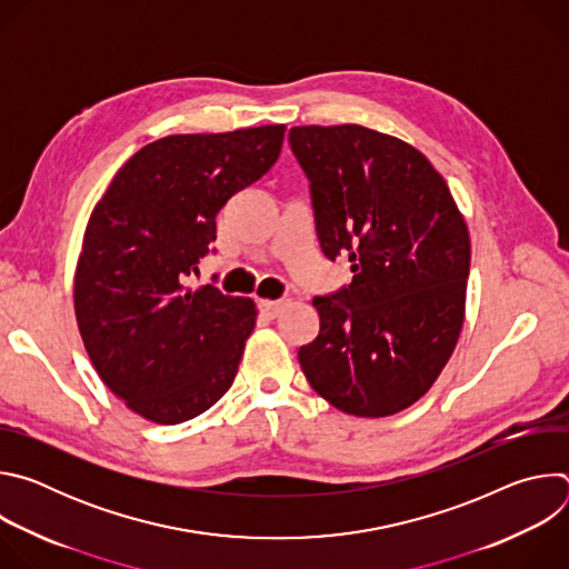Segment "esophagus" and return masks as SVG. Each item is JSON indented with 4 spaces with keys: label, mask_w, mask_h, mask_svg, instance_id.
I'll return each instance as SVG.
<instances>
[{
    "label": "esophagus",
    "mask_w": 569,
    "mask_h": 569,
    "mask_svg": "<svg viewBox=\"0 0 569 569\" xmlns=\"http://www.w3.org/2000/svg\"><path fill=\"white\" fill-rule=\"evenodd\" d=\"M281 308H283V301H272V299L259 301V310H261V315L268 317V319H274V317L281 312Z\"/></svg>",
    "instance_id": "34e87169"
}]
</instances>
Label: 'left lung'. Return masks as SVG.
<instances>
[{
    "instance_id": "1",
    "label": "left lung",
    "mask_w": 569,
    "mask_h": 569,
    "mask_svg": "<svg viewBox=\"0 0 569 569\" xmlns=\"http://www.w3.org/2000/svg\"><path fill=\"white\" fill-rule=\"evenodd\" d=\"M317 240L349 254V288L315 297L319 336L299 349L310 387L345 415L408 410L450 360L466 315L470 236L446 180L398 137L358 126H295Z\"/></svg>"
}]
</instances>
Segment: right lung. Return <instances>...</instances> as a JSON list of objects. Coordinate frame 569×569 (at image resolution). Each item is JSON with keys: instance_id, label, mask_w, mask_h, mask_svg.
<instances>
[{"instance_id": "add662e5", "label": "right lung", "mask_w": 569, "mask_h": 569, "mask_svg": "<svg viewBox=\"0 0 569 569\" xmlns=\"http://www.w3.org/2000/svg\"><path fill=\"white\" fill-rule=\"evenodd\" d=\"M283 134L272 123L161 137L90 213L73 272L78 331L106 387L146 421H189L236 378L257 303L187 277L216 240L218 211L270 171Z\"/></svg>"}]
</instances>
